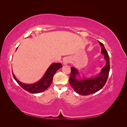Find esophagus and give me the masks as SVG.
<instances>
[{
    "label": "esophagus",
    "instance_id": "34e87169",
    "mask_svg": "<svg viewBox=\"0 0 127 127\" xmlns=\"http://www.w3.org/2000/svg\"><path fill=\"white\" fill-rule=\"evenodd\" d=\"M70 62V59L68 58H65L63 60V64H67L68 63Z\"/></svg>",
    "mask_w": 127,
    "mask_h": 127
}]
</instances>
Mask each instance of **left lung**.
I'll list each match as a JSON object with an SVG mask.
<instances>
[{
    "label": "left lung",
    "mask_w": 127,
    "mask_h": 127,
    "mask_svg": "<svg viewBox=\"0 0 127 127\" xmlns=\"http://www.w3.org/2000/svg\"><path fill=\"white\" fill-rule=\"evenodd\" d=\"M97 42L101 47V53L104 55L106 64L96 76L91 78L83 77L82 78L78 70L75 67H71L69 82L73 90L79 94L88 95L98 92L104 86L108 78L110 71L109 56L103 44L99 41ZM77 76H79L80 78L77 79Z\"/></svg>",
    "instance_id": "1"
}]
</instances>
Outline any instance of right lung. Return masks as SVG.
<instances>
[{
    "label": "right lung",
    "mask_w": 127,
    "mask_h": 127,
    "mask_svg": "<svg viewBox=\"0 0 127 127\" xmlns=\"http://www.w3.org/2000/svg\"><path fill=\"white\" fill-rule=\"evenodd\" d=\"M62 64L60 63H52L48 68L41 79L34 84L23 83L16 78L13 72V75L15 80L24 90L31 93H39L44 92L50 86L52 82L53 76L56 71L62 67Z\"/></svg>",
    "instance_id": "add662e5"
}]
</instances>
